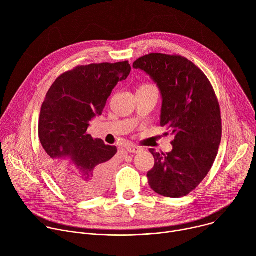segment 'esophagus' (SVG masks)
<instances>
[{"instance_id": "obj_1", "label": "esophagus", "mask_w": 256, "mask_h": 256, "mask_svg": "<svg viewBox=\"0 0 256 256\" xmlns=\"http://www.w3.org/2000/svg\"><path fill=\"white\" fill-rule=\"evenodd\" d=\"M126 150H128V152H130V153L138 154V153H140L142 149V148H140V147H138V146L130 144V146H128V147H126Z\"/></svg>"}]
</instances>
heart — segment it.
<instances>
[{"mask_svg":"<svg viewBox=\"0 0 256 256\" xmlns=\"http://www.w3.org/2000/svg\"><path fill=\"white\" fill-rule=\"evenodd\" d=\"M144 86H148V85H144Z\"/></svg>","mask_w":256,"mask_h":256,"instance_id":"obj_1","label":"heart"}]
</instances>
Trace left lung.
<instances>
[{
	"label": "left lung",
	"instance_id": "1",
	"mask_svg": "<svg viewBox=\"0 0 256 256\" xmlns=\"http://www.w3.org/2000/svg\"><path fill=\"white\" fill-rule=\"evenodd\" d=\"M132 66L152 78L162 95L161 126L174 136L173 149H150L155 165L147 174L149 186L160 196H188L204 179L222 138L220 105L206 76L181 56L150 54Z\"/></svg>",
	"mask_w": 256,
	"mask_h": 256
}]
</instances>
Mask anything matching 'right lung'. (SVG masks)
Returning a JSON list of instances; mask_svg holds the SVG:
<instances>
[{"instance_id":"right-lung-1","label":"right lung","mask_w":256,"mask_h":256,"mask_svg":"<svg viewBox=\"0 0 256 256\" xmlns=\"http://www.w3.org/2000/svg\"><path fill=\"white\" fill-rule=\"evenodd\" d=\"M130 68L128 60L78 66L62 74L46 93L38 136L48 171L72 196L90 198L107 188L118 149L94 140L87 130Z\"/></svg>"}]
</instances>
